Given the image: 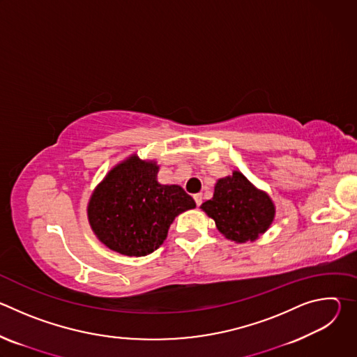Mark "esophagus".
I'll use <instances>...</instances> for the list:
<instances>
[{
    "mask_svg": "<svg viewBox=\"0 0 357 357\" xmlns=\"http://www.w3.org/2000/svg\"><path fill=\"white\" fill-rule=\"evenodd\" d=\"M193 199H195L196 206H200V205H202V193H196V195H193Z\"/></svg>",
    "mask_w": 357,
    "mask_h": 357,
    "instance_id": "obj_1",
    "label": "esophagus"
}]
</instances>
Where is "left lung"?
Segmentation results:
<instances>
[{"label": "left lung", "mask_w": 357, "mask_h": 357, "mask_svg": "<svg viewBox=\"0 0 357 357\" xmlns=\"http://www.w3.org/2000/svg\"><path fill=\"white\" fill-rule=\"evenodd\" d=\"M227 238L244 243L256 240L274 219L271 199L254 188L240 172L219 179L211 200L200 206Z\"/></svg>", "instance_id": "1"}]
</instances>
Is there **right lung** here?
I'll use <instances>...</instances> for the list:
<instances>
[{
  "instance_id": "1",
  "label": "right lung",
  "mask_w": 357,
  "mask_h": 357,
  "mask_svg": "<svg viewBox=\"0 0 357 357\" xmlns=\"http://www.w3.org/2000/svg\"><path fill=\"white\" fill-rule=\"evenodd\" d=\"M157 172L155 162L134 155L112 169L94 190L89 222L109 248L146 256L164 243L174 219L196 206L181 186L158 183Z\"/></svg>"
}]
</instances>
